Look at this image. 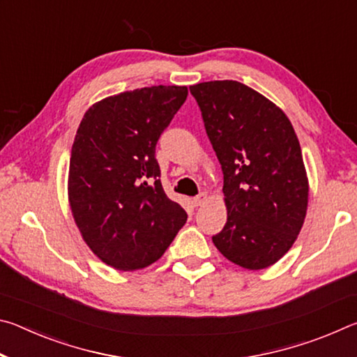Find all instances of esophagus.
Wrapping results in <instances>:
<instances>
[{
    "label": "esophagus",
    "instance_id": "1",
    "mask_svg": "<svg viewBox=\"0 0 357 357\" xmlns=\"http://www.w3.org/2000/svg\"><path fill=\"white\" fill-rule=\"evenodd\" d=\"M208 200V193H200V195L198 197H195V198H192V204L195 208H198V206H202V204Z\"/></svg>",
    "mask_w": 357,
    "mask_h": 357
}]
</instances>
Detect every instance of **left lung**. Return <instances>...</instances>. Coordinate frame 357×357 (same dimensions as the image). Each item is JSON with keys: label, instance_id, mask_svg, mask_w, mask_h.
Instances as JSON below:
<instances>
[{"label": "left lung", "instance_id": "1", "mask_svg": "<svg viewBox=\"0 0 357 357\" xmlns=\"http://www.w3.org/2000/svg\"><path fill=\"white\" fill-rule=\"evenodd\" d=\"M223 172L227 223L213 236L241 268L273 266L291 249L309 202L301 144L274 102L234 80L190 86Z\"/></svg>", "mask_w": 357, "mask_h": 357}]
</instances>
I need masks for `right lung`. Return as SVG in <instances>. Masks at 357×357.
<instances>
[{
    "instance_id": "obj_1",
    "label": "right lung",
    "mask_w": 357,
    "mask_h": 357,
    "mask_svg": "<svg viewBox=\"0 0 357 357\" xmlns=\"http://www.w3.org/2000/svg\"><path fill=\"white\" fill-rule=\"evenodd\" d=\"M187 86L110 96L84 113L72 144L68 193L84 243L105 264L137 271L157 261L187 220L160 183L155 144Z\"/></svg>"
}]
</instances>
